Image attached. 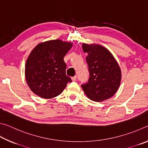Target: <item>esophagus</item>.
Wrapping results in <instances>:
<instances>
[{"mask_svg": "<svg viewBox=\"0 0 148 148\" xmlns=\"http://www.w3.org/2000/svg\"><path fill=\"white\" fill-rule=\"evenodd\" d=\"M71 80L73 81H77V76H74L71 77Z\"/></svg>", "mask_w": 148, "mask_h": 148, "instance_id": "esophagus-1", "label": "esophagus"}]
</instances>
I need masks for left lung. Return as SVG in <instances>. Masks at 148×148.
I'll list each match as a JSON object with an SVG mask.
<instances>
[{
  "mask_svg": "<svg viewBox=\"0 0 148 148\" xmlns=\"http://www.w3.org/2000/svg\"><path fill=\"white\" fill-rule=\"evenodd\" d=\"M82 50L88 53L86 60L90 73L87 83L82 84L86 96L101 102L116 94L120 85L121 72L112 53L97 44L83 43Z\"/></svg>",
  "mask_w": 148,
  "mask_h": 148,
  "instance_id": "left-lung-1",
  "label": "left lung"
}]
</instances>
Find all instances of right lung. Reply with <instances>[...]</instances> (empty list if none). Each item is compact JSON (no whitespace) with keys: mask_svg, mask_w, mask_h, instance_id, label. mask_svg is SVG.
Listing matches in <instances>:
<instances>
[{"mask_svg":"<svg viewBox=\"0 0 148 148\" xmlns=\"http://www.w3.org/2000/svg\"><path fill=\"white\" fill-rule=\"evenodd\" d=\"M72 43L60 40L39 43L26 62L25 78L30 89L39 97L51 99L64 91L68 82L64 57Z\"/></svg>","mask_w":148,"mask_h":148,"instance_id":"right-lung-1","label":"right lung"}]
</instances>
